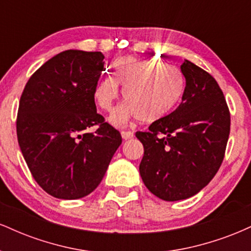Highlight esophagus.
Wrapping results in <instances>:
<instances>
[{
    "label": "esophagus",
    "instance_id": "esophagus-1",
    "mask_svg": "<svg viewBox=\"0 0 251 251\" xmlns=\"http://www.w3.org/2000/svg\"><path fill=\"white\" fill-rule=\"evenodd\" d=\"M133 132H131V131H122V137H123V139H125V140H128V139H132V138H133Z\"/></svg>",
    "mask_w": 251,
    "mask_h": 251
}]
</instances>
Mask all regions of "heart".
Instances as JSON below:
<instances>
[{"label": "heart", "mask_w": 251, "mask_h": 251, "mask_svg": "<svg viewBox=\"0 0 251 251\" xmlns=\"http://www.w3.org/2000/svg\"><path fill=\"white\" fill-rule=\"evenodd\" d=\"M114 76H105L97 83L93 97L102 111L109 112L124 87L125 105L111 116V122L122 125L128 119L154 123L171 113L185 89L183 73L157 60L123 57L114 65Z\"/></svg>", "instance_id": "b5f03b06"}]
</instances>
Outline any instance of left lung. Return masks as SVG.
<instances>
[{
  "mask_svg": "<svg viewBox=\"0 0 251 251\" xmlns=\"http://www.w3.org/2000/svg\"><path fill=\"white\" fill-rule=\"evenodd\" d=\"M181 102L174 112L135 137L144 145L139 165L145 186L160 200L192 197L215 177L230 133V112L218 83L189 60Z\"/></svg>",
  "mask_w": 251,
  "mask_h": 251,
  "instance_id": "8db88e82",
  "label": "left lung"
}]
</instances>
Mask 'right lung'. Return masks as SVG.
I'll list each match as a JSON object with an SVG mask.
<instances>
[{
  "mask_svg": "<svg viewBox=\"0 0 251 251\" xmlns=\"http://www.w3.org/2000/svg\"><path fill=\"white\" fill-rule=\"evenodd\" d=\"M103 59L101 51H61L29 77L20 99V149L36 183L60 200L94 191L122 144L119 131L97 113Z\"/></svg>",
  "mask_w": 251,
  "mask_h": 251,
  "instance_id": "add662e5",
  "label": "right lung"
}]
</instances>
